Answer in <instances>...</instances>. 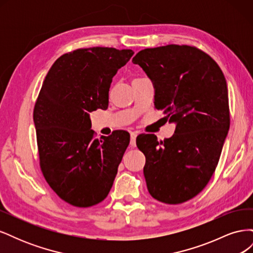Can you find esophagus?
Instances as JSON below:
<instances>
[{"label": "esophagus", "instance_id": "esophagus-1", "mask_svg": "<svg viewBox=\"0 0 253 253\" xmlns=\"http://www.w3.org/2000/svg\"><path fill=\"white\" fill-rule=\"evenodd\" d=\"M136 137H137V133L136 132H132L131 133V142H129V144H131V147H136Z\"/></svg>", "mask_w": 253, "mask_h": 253}]
</instances>
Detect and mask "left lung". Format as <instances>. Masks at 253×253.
I'll use <instances>...</instances> for the list:
<instances>
[{
  "label": "left lung",
  "mask_w": 253,
  "mask_h": 253,
  "mask_svg": "<svg viewBox=\"0 0 253 253\" xmlns=\"http://www.w3.org/2000/svg\"><path fill=\"white\" fill-rule=\"evenodd\" d=\"M133 63L154 83L155 109L176 124L165 140L137 137L149 193L165 204L185 203L211 179L230 126L225 76L208 53L189 45L145 48Z\"/></svg>",
  "instance_id": "obj_1"
}]
</instances>
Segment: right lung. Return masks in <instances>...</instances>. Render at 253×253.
<instances>
[{
  "instance_id": "1",
  "label": "right lung",
  "mask_w": 253,
  "mask_h": 253,
  "mask_svg": "<svg viewBox=\"0 0 253 253\" xmlns=\"http://www.w3.org/2000/svg\"><path fill=\"white\" fill-rule=\"evenodd\" d=\"M132 49L79 48L56 60L34 109L40 168L64 202L86 208L108 196L129 143L122 129L95 138L89 113L109 105L112 79Z\"/></svg>"
}]
</instances>
